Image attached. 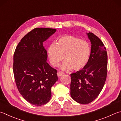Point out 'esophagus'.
<instances>
[{"instance_id":"1","label":"esophagus","mask_w":121,"mask_h":121,"mask_svg":"<svg viewBox=\"0 0 121 121\" xmlns=\"http://www.w3.org/2000/svg\"><path fill=\"white\" fill-rule=\"evenodd\" d=\"M63 74L64 73H63L62 72H60V71H59L58 73H57V74H58V76L59 77H60L63 75Z\"/></svg>"}]
</instances>
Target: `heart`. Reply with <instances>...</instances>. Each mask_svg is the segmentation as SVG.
<instances>
[{
	"label": "heart",
	"instance_id": "obj_1",
	"mask_svg": "<svg viewBox=\"0 0 121 121\" xmlns=\"http://www.w3.org/2000/svg\"><path fill=\"white\" fill-rule=\"evenodd\" d=\"M91 47L88 42L72 35H65L56 39L48 49V56L51 64L58 67L63 57L65 61L61 69L65 71L73 68L79 71L88 62L91 55Z\"/></svg>",
	"mask_w": 121,
	"mask_h": 121
}]
</instances>
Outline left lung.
I'll use <instances>...</instances> for the list:
<instances>
[{
  "label": "left lung",
  "mask_w": 121,
  "mask_h": 121,
  "mask_svg": "<svg viewBox=\"0 0 121 121\" xmlns=\"http://www.w3.org/2000/svg\"><path fill=\"white\" fill-rule=\"evenodd\" d=\"M91 43L88 62L82 69L71 73L70 95L78 103L87 104L95 99L106 81L107 54L102 41L93 33H86Z\"/></svg>",
  "instance_id": "1"
}]
</instances>
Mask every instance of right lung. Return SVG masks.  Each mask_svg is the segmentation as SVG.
Instances as JSON below:
<instances>
[{
    "instance_id": "right-lung-1",
    "label": "right lung",
    "mask_w": 121,
    "mask_h": 121,
    "mask_svg": "<svg viewBox=\"0 0 121 121\" xmlns=\"http://www.w3.org/2000/svg\"><path fill=\"white\" fill-rule=\"evenodd\" d=\"M56 31L53 28H34L21 39L14 54L13 72L17 88L26 101L35 106L49 102L51 87L58 81L56 70L47 62L43 44Z\"/></svg>"
}]
</instances>
